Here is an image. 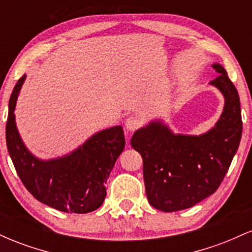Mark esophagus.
I'll use <instances>...</instances> for the list:
<instances>
[{
  "label": "esophagus",
  "mask_w": 252,
  "mask_h": 252,
  "mask_svg": "<svg viewBox=\"0 0 252 252\" xmlns=\"http://www.w3.org/2000/svg\"><path fill=\"white\" fill-rule=\"evenodd\" d=\"M141 126V120L137 116H129L126 121V128L130 131H135Z\"/></svg>",
  "instance_id": "esophagus-1"
}]
</instances>
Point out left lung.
Wrapping results in <instances>:
<instances>
[{
    "instance_id": "obj_1",
    "label": "left lung",
    "mask_w": 252,
    "mask_h": 252,
    "mask_svg": "<svg viewBox=\"0 0 252 252\" xmlns=\"http://www.w3.org/2000/svg\"><path fill=\"white\" fill-rule=\"evenodd\" d=\"M210 84L221 91L220 120L200 136L174 135L160 122L135 132L131 147L143 158V179L149 204L163 212L194 206L218 189L242 137L241 103L237 89L221 65Z\"/></svg>"
}]
</instances>
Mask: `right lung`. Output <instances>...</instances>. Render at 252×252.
<instances>
[{"label": "right lung", "mask_w": 252, "mask_h": 252, "mask_svg": "<svg viewBox=\"0 0 252 252\" xmlns=\"http://www.w3.org/2000/svg\"><path fill=\"white\" fill-rule=\"evenodd\" d=\"M26 76L17 80L9 99L5 141L22 184L42 204L66 213H89L103 204L105 185L126 138L122 126L105 129L89 138L70 155L37 160L28 152L15 126L14 109Z\"/></svg>", "instance_id": "1"}]
</instances>
